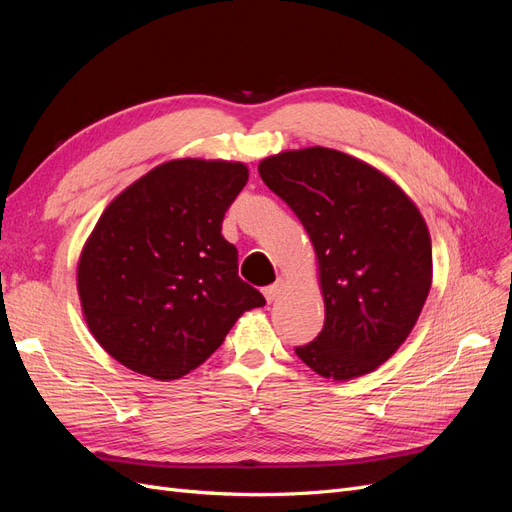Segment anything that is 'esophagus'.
<instances>
[{"mask_svg": "<svg viewBox=\"0 0 512 512\" xmlns=\"http://www.w3.org/2000/svg\"><path fill=\"white\" fill-rule=\"evenodd\" d=\"M282 288H284V280H277V282L269 284L267 288H262V294H265V299L271 303V301H275V297L280 294Z\"/></svg>", "mask_w": 512, "mask_h": 512, "instance_id": "obj_1", "label": "esophagus"}]
</instances>
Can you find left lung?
I'll list each match as a JSON object with an SVG mask.
<instances>
[{
  "instance_id": "left-lung-1",
  "label": "left lung",
  "mask_w": 512,
  "mask_h": 512,
  "mask_svg": "<svg viewBox=\"0 0 512 512\" xmlns=\"http://www.w3.org/2000/svg\"><path fill=\"white\" fill-rule=\"evenodd\" d=\"M318 256L324 327L299 359L322 378L374 371L406 342L431 288V239L397 183L342 151H282L258 164Z\"/></svg>"
}]
</instances>
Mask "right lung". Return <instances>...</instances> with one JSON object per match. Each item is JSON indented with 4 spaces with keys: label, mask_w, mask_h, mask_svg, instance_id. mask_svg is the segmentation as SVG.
Here are the masks:
<instances>
[{
    "label": "right lung",
    "mask_w": 512,
    "mask_h": 512,
    "mask_svg": "<svg viewBox=\"0 0 512 512\" xmlns=\"http://www.w3.org/2000/svg\"><path fill=\"white\" fill-rule=\"evenodd\" d=\"M247 166L170 160L104 209L76 271L89 331L115 361L156 380L190 374L265 297L245 284L224 213Z\"/></svg>",
    "instance_id": "add662e5"
}]
</instances>
